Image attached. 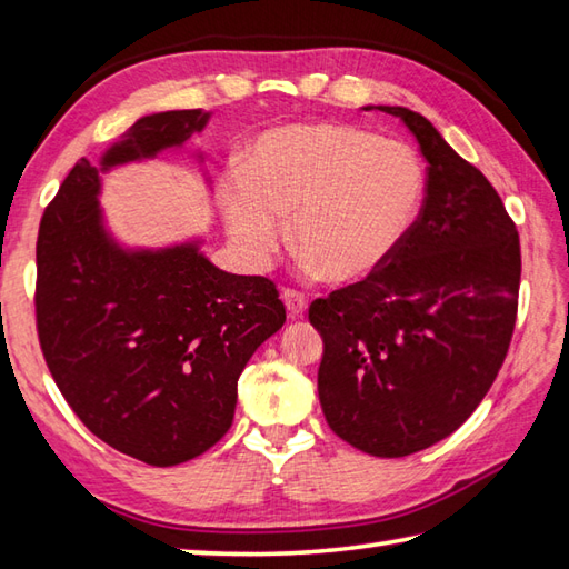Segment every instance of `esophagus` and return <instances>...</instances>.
<instances>
[{
  "label": "esophagus",
  "instance_id": "obj_1",
  "mask_svg": "<svg viewBox=\"0 0 569 569\" xmlns=\"http://www.w3.org/2000/svg\"><path fill=\"white\" fill-rule=\"evenodd\" d=\"M281 298H283L286 310H288V318H293V320L296 318H303V312L308 308V300H306L303 293L296 291V288H283Z\"/></svg>",
  "mask_w": 569,
  "mask_h": 569
}]
</instances>
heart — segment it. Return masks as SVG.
Listing matches in <instances>:
<instances>
[{
	"label": "heart",
	"instance_id": "b5f03b06",
	"mask_svg": "<svg viewBox=\"0 0 569 569\" xmlns=\"http://www.w3.org/2000/svg\"><path fill=\"white\" fill-rule=\"evenodd\" d=\"M426 173L403 141L352 124L269 129L244 166H229L220 204L232 247L263 269L291 217L293 247L335 283L365 278L391 257L413 224Z\"/></svg>",
	"mask_w": 569,
	"mask_h": 569
}]
</instances>
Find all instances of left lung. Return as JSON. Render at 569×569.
<instances>
[{
	"label": "left lung",
	"instance_id": "obj_1",
	"mask_svg": "<svg viewBox=\"0 0 569 569\" xmlns=\"http://www.w3.org/2000/svg\"><path fill=\"white\" fill-rule=\"evenodd\" d=\"M377 110L413 131L426 200L391 257L312 300L308 318L325 342L318 393L332 432L367 455L406 457L455 432L497 379L518 312L521 241L485 173L426 117Z\"/></svg>",
	"mask_w": 569,
	"mask_h": 569
}]
</instances>
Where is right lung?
Returning a JSON list of instances; mask_svg holds the SVG:
<instances>
[{
	"instance_id": "add662e5",
	"label": "right lung",
	"mask_w": 569,
	"mask_h": 569,
	"mask_svg": "<svg viewBox=\"0 0 569 569\" xmlns=\"http://www.w3.org/2000/svg\"><path fill=\"white\" fill-rule=\"evenodd\" d=\"M208 117H141L100 166L80 159L36 241V330L48 371L84 428L151 467L188 462L222 440L239 373L286 322L271 278L220 271L198 244L129 253L102 227L100 173L178 147Z\"/></svg>"
}]
</instances>
